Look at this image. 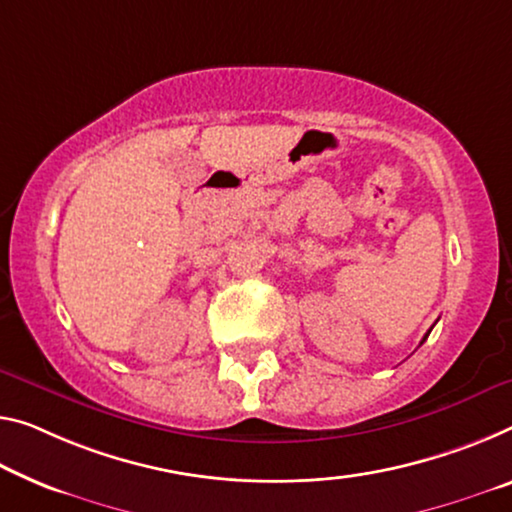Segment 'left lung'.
Masks as SVG:
<instances>
[{
	"instance_id": "8db88e82",
	"label": "left lung",
	"mask_w": 512,
	"mask_h": 512,
	"mask_svg": "<svg viewBox=\"0 0 512 512\" xmlns=\"http://www.w3.org/2000/svg\"><path fill=\"white\" fill-rule=\"evenodd\" d=\"M428 334H430V332H428ZM428 334H426V336H423V341H426V338H428ZM423 341H421V343H423Z\"/></svg>"
}]
</instances>
